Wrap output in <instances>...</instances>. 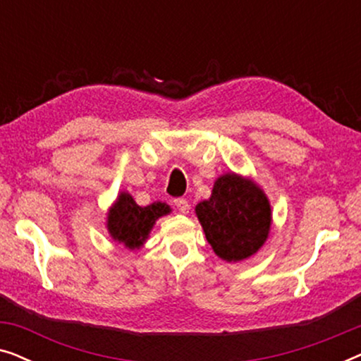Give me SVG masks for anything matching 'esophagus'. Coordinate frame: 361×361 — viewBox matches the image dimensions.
Here are the masks:
<instances>
[{
  "label": "esophagus",
  "instance_id": "34e87169",
  "mask_svg": "<svg viewBox=\"0 0 361 361\" xmlns=\"http://www.w3.org/2000/svg\"><path fill=\"white\" fill-rule=\"evenodd\" d=\"M174 204H176L177 210H179L180 214H187V212L190 210V204H189V200H185V199H176V200H174Z\"/></svg>",
  "mask_w": 361,
  "mask_h": 361
}]
</instances>
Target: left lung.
I'll return each instance as SVG.
<instances>
[{
    "instance_id": "8db88e82",
    "label": "left lung",
    "mask_w": 361,
    "mask_h": 361,
    "mask_svg": "<svg viewBox=\"0 0 361 361\" xmlns=\"http://www.w3.org/2000/svg\"><path fill=\"white\" fill-rule=\"evenodd\" d=\"M207 241L225 261L255 255L268 238L271 207L263 190L236 174L215 182L212 197L195 207Z\"/></svg>"
}]
</instances>
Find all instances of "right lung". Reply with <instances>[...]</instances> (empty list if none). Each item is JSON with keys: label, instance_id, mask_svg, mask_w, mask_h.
<instances>
[{"label": "right lung", "instance_id": "add662e5", "mask_svg": "<svg viewBox=\"0 0 361 361\" xmlns=\"http://www.w3.org/2000/svg\"><path fill=\"white\" fill-rule=\"evenodd\" d=\"M169 212V205L162 202L140 207L130 194L123 192L108 214V231L128 248H137L147 238L154 221Z\"/></svg>", "mask_w": 361, "mask_h": 361}]
</instances>
